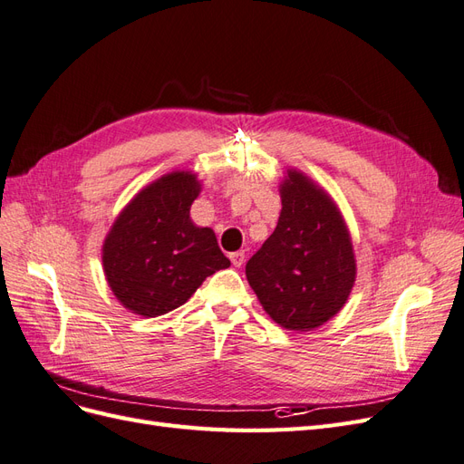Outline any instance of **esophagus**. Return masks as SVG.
<instances>
[{"mask_svg":"<svg viewBox=\"0 0 464 464\" xmlns=\"http://www.w3.org/2000/svg\"><path fill=\"white\" fill-rule=\"evenodd\" d=\"M230 261L234 266H242L246 261V254L244 251H234V254H230Z\"/></svg>","mask_w":464,"mask_h":464,"instance_id":"esophagus-1","label":"esophagus"}]
</instances>
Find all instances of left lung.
<instances>
[{
    "label": "left lung",
    "mask_w": 464,
    "mask_h": 464,
    "mask_svg": "<svg viewBox=\"0 0 464 464\" xmlns=\"http://www.w3.org/2000/svg\"><path fill=\"white\" fill-rule=\"evenodd\" d=\"M275 232L246 265L249 286L280 327L314 331L339 314L356 280V257L341 208L296 168L280 181Z\"/></svg>",
    "instance_id": "left-lung-1"
}]
</instances>
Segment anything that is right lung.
<instances>
[{"label": "right lung", "mask_w": 464, "mask_h": 464, "mask_svg": "<svg viewBox=\"0 0 464 464\" xmlns=\"http://www.w3.org/2000/svg\"><path fill=\"white\" fill-rule=\"evenodd\" d=\"M198 174L174 170L121 208L102 244L110 290L131 314L157 317L186 304L203 280L230 266L210 228L193 224Z\"/></svg>", "instance_id": "add662e5"}]
</instances>
